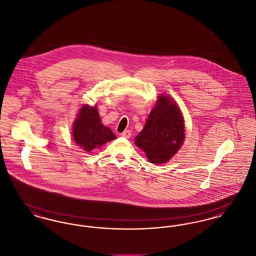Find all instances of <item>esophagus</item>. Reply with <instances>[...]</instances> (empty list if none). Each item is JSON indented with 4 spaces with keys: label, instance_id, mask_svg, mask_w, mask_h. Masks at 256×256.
I'll use <instances>...</instances> for the list:
<instances>
[{
    "label": "esophagus",
    "instance_id": "esophagus-1",
    "mask_svg": "<svg viewBox=\"0 0 256 256\" xmlns=\"http://www.w3.org/2000/svg\"><path fill=\"white\" fill-rule=\"evenodd\" d=\"M121 136L124 137V138H130L132 136V132L130 130H124V132L121 134Z\"/></svg>",
    "mask_w": 256,
    "mask_h": 256
}]
</instances>
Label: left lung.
I'll return each instance as SVG.
<instances>
[{
	"instance_id": "obj_1",
	"label": "left lung",
	"mask_w": 256,
	"mask_h": 256,
	"mask_svg": "<svg viewBox=\"0 0 256 256\" xmlns=\"http://www.w3.org/2000/svg\"><path fill=\"white\" fill-rule=\"evenodd\" d=\"M184 120L178 106L166 95L158 100L150 113L135 145L146 152L150 163L169 161L184 142Z\"/></svg>"
}]
</instances>
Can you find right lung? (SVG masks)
<instances>
[{
  "mask_svg": "<svg viewBox=\"0 0 256 256\" xmlns=\"http://www.w3.org/2000/svg\"><path fill=\"white\" fill-rule=\"evenodd\" d=\"M73 136L78 146L87 152L116 139V135L110 128L100 122L97 106L88 104H84L80 110L74 122Z\"/></svg>",
  "mask_w": 256,
  "mask_h": 256,
  "instance_id": "add662e5",
  "label": "right lung"
}]
</instances>
